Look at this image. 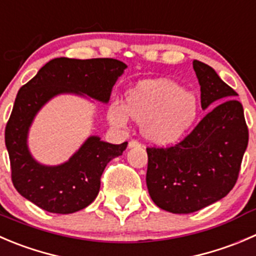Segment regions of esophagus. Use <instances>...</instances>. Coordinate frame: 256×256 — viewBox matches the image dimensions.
Returning <instances> with one entry per match:
<instances>
[{
    "instance_id": "1",
    "label": "esophagus",
    "mask_w": 256,
    "mask_h": 256,
    "mask_svg": "<svg viewBox=\"0 0 256 256\" xmlns=\"http://www.w3.org/2000/svg\"><path fill=\"white\" fill-rule=\"evenodd\" d=\"M141 144L138 142V141H136V140H131L130 142H128V148H138V146H140Z\"/></svg>"
}]
</instances>
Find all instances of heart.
Returning a JSON list of instances; mask_svg holds the SVG:
<instances>
[{
	"instance_id": "heart-1",
	"label": "heart",
	"mask_w": 256,
	"mask_h": 256,
	"mask_svg": "<svg viewBox=\"0 0 256 256\" xmlns=\"http://www.w3.org/2000/svg\"><path fill=\"white\" fill-rule=\"evenodd\" d=\"M196 96L166 78L144 80L126 92L125 106L112 102L108 118L112 125L125 128L128 118L142 122L141 132L152 144L168 146L188 135L198 118Z\"/></svg>"
}]
</instances>
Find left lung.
<instances>
[{"mask_svg":"<svg viewBox=\"0 0 256 256\" xmlns=\"http://www.w3.org/2000/svg\"><path fill=\"white\" fill-rule=\"evenodd\" d=\"M202 108H212L178 145L148 148L146 185L152 202L172 214H190L226 196L238 180L249 132L238 94L202 61H192Z\"/></svg>","mask_w":256,"mask_h":256,"instance_id":"8db88e82","label":"left lung"}]
</instances>
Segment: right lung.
Returning <instances> with one entry per match:
<instances>
[{
	"instance_id": "add662e5",
	"label": "right lung",
	"mask_w": 256,
	"mask_h": 256,
	"mask_svg": "<svg viewBox=\"0 0 256 256\" xmlns=\"http://www.w3.org/2000/svg\"><path fill=\"white\" fill-rule=\"evenodd\" d=\"M128 68L115 58L76 60L58 57L47 62L22 86L4 130L12 182L20 194L41 209L72 214L98 196L106 165L122 155L128 142H106L88 136L65 162L44 165L28 148V132L38 111L58 95H76L108 104L118 78Z\"/></svg>"
}]
</instances>
